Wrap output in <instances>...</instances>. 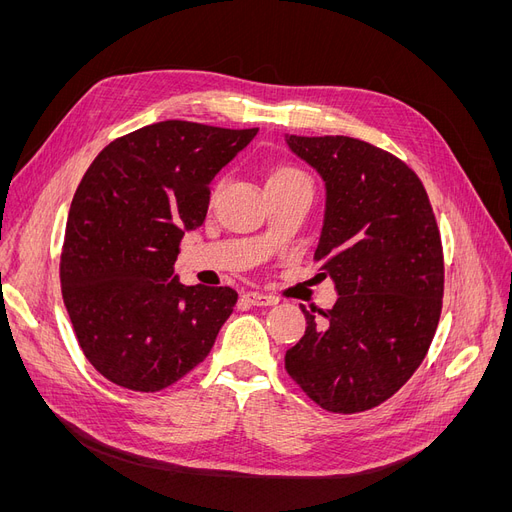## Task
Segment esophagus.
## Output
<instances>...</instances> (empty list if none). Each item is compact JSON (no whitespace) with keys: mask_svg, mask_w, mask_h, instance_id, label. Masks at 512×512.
<instances>
[{"mask_svg":"<svg viewBox=\"0 0 512 512\" xmlns=\"http://www.w3.org/2000/svg\"><path fill=\"white\" fill-rule=\"evenodd\" d=\"M242 299H245L253 307H272V305H278L276 297H270V294H263V292H247V294H242Z\"/></svg>","mask_w":512,"mask_h":512,"instance_id":"obj_1","label":"esophagus"}]
</instances>
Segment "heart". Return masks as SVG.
<instances>
[{"mask_svg": "<svg viewBox=\"0 0 512 512\" xmlns=\"http://www.w3.org/2000/svg\"><path fill=\"white\" fill-rule=\"evenodd\" d=\"M294 176H303L299 170L294 168H278L270 174V178H267V182H274V180H284V178H294Z\"/></svg>", "mask_w": 512, "mask_h": 512, "instance_id": "heart-1", "label": "heart"}]
</instances>
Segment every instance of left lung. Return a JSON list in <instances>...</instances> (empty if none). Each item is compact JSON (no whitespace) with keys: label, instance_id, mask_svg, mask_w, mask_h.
I'll use <instances>...</instances> for the list:
<instances>
[{"label":"left lung","instance_id":"obj_1","mask_svg":"<svg viewBox=\"0 0 512 512\" xmlns=\"http://www.w3.org/2000/svg\"><path fill=\"white\" fill-rule=\"evenodd\" d=\"M286 143L326 184L315 259L338 292L321 317L301 305L307 330L286 351V371L321 409L361 413L405 386L434 340L440 230L421 180L392 153L351 137Z\"/></svg>","mask_w":512,"mask_h":512}]
</instances>
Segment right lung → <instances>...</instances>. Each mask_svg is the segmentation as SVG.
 <instances>
[{"label": "right lung", "mask_w": 512, "mask_h": 512, "mask_svg": "<svg viewBox=\"0 0 512 512\" xmlns=\"http://www.w3.org/2000/svg\"><path fill=\"white\" fill-rule=\"evenodd\" d=\"M259 128L184 120L107 145L80 180L60 261L62 297L89 363L134 392H159L211 351L238 294L184 286L180 240L207 215L209 184Z\"/></svg>", "instance_id": "obj_1"}]
</instances>
